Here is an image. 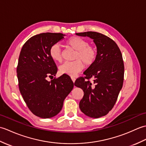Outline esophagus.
I'll use <instances>...</instances> for the list:
<instances>
[{
  "instance_id": "34e87169",
  "label": "esophagus",
  "mask_w": 146,
  "mask_h": 146,
  "mask_svg": "<svg viewBox=\"0 0 146 146\" xmlns=\"http://www.w3.org/2000/svg\"><path fill=\"white\" fill-rule=\"evenodd\" d=\"M71 80H72V81L73 82V83L75 82V80H76V79H75V77H73V76H71Z\"/></svg>"
}]
</instances>
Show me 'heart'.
<instances>
[{
  "label": "heart",
  "mask_w": 146,
  "mask_h": 146,
  "mask_svg": "<svg viewBox=\"0 0 146 146\" xmlns=\"http://www.w3.org/2000/svg\"><path fill=\"white\" fill-rule=\"evenodd\" d=\"M66 44L76 51L73 61L65 62L60 66V71L62 74L75 76L80 72L85 66H90L95 63L97 57V50L94 46L89 45L86 40L78 36H72L67 39ZM51 58L56 62L63 60V52L58 44H52L49 49Z\"/></svg>",
  "instance_id": "heart-1"
}]
</instances>
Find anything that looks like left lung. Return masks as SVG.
Returning a JSON list of instances; mask_svg holds the SVG:
<instances>
[{"instance_id": "obj_1", "label": "left lung", "mask_w": 146, "mask_h": 146, "mask_svg": "<svg viewBox=\"0 0 146 146\" xmlns=\"http://www.w3.org/2000/svg\"><path fill=\"white\" fill-rule=\"evenodd\" d=\"M76 35L90 37L97 48L95 63L83 73L85 76L75 82V85L84 92L80 108L90 117H103L112 109L122 88L124 76L122 55L115 42L101 33L88 31ZM92 78L94 79L93 84L89 81Z\"/></svg>"}]
</instances>
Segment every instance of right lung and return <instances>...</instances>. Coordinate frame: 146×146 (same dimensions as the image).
I'll return each instance as SVG.
<instances>
[{"mask_svg":"<svg viewBox=\"0 0 146 146\" xmlns=\"http://www.w3.org/2000/svg\"><path fill=\"white\" fill-rule=\"evenodd\" d=\"M64 36L62 33H51L34 36L23 45L19 57L17 75L20 92L31 112L43 119L60 112L74 86L67 75L47 80L58 71L49 49Z\"/></svg>","mask_w":146,"mask_h":146,"instance_id":"right-lung-1","label":"right lung"}]
</instances>
